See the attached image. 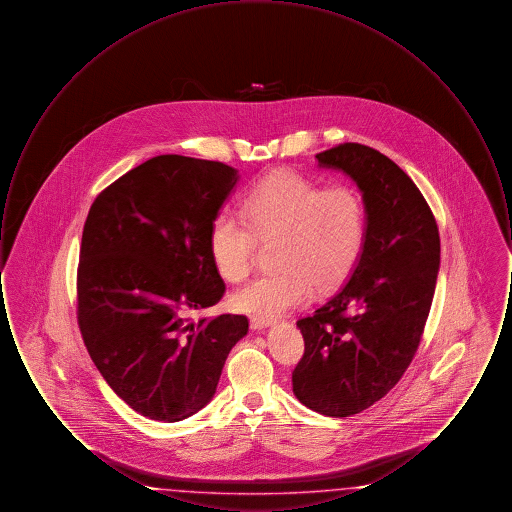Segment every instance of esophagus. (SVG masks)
Masks as SVG:
<instances>
[{
    "label": "esophagus",
    "mask_w": 512,
    "mask_h": 512,
    "mask_svg": "<svg viewBox=\"0 0 512 512\" xmlns=\"http://www.w3.org/2000/svg\"><path fill=\"white\" fill-rule=\"evenodd\" d=\"M251 328H255V330H261V328H267L272 324V318L268 317H251Z\"/></svg>",
    "instance_id": "1"
}]
</instances>
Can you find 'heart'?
Here are the masks:
<instances>
[{
    "label": "heart",
    "mask_w": 512,
    "mask_h": 512,
    "mask_svg": "<svg viewBox=\"0 0 512 512\" xmlns=\"http://www.w3.org/2000/svg\"><path fill=\"white\" fill-rule=\"evenodd\" d=\"M257 240L274 249L276 272L255 278L236 293L240 311L280 315L307 301L317 286L330 290L353 270L365 244V205L351 186L320 184L297 172H274L242 203V219L219 213L209 228V251L220 276L245 280Z\"/></svg>",
    "instance_id": "obj_1"
}]
</instances>
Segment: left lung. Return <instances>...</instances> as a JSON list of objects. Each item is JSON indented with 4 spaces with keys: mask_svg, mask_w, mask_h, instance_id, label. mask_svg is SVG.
<instances>
[{
    "mask_svg": "<svg viewBox=\"0 0 512 512\" xmlns=\"http://www.w3.org/2000/svg\"><path fill=\"white\" fill-rule=\"evenodd\" d=\"M363 190L366 234L349 280L313 315L297 320L305 351L293 368L295 397L326 416L380 401L413 363L436 292V217L390 157L363 144L317 153Z\"/></svg>",
    "mask_w": 512,
    "mask_h": 512,
    "instance_id": "left-lung-1",
    "label": "left lung"
}]
</instances>
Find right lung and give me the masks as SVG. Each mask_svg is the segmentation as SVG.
<instances>
[{"label": "right lung", "mask_w": 512, "mask_h": 512, "mask_svg": "<svg viewBox=\"0 0 512 512\" xmlns=\"http://www.w3.org/2000/svg\"><path fill=\"white\" fill-rule=\"evenodd\" d=\"M220 161L159 155L94 199L76 270V318L101 376L151 420L178 422L215 395L244 315L194 322L217 305L224 282L209 228L234 188Z\"/></svg>", "instance_id": "add662e5"}]
</instances>
